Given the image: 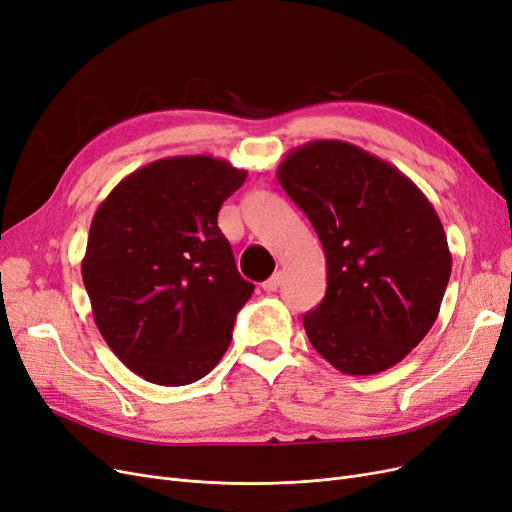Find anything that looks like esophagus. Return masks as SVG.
<instances>
[{
    "label": "esophagus",
    "mask_w": 512,
    "mask_h": 512,
    "mask_svg": "<svg viewBox=\"0 0 512 512\" xmlns=\"http://www.w3.org/2000/svg\"><path fill=\"white\" fill-rule=\"evenodd\" d=\"M280 282H282V272H274L266 282H263V291H268V293L276 291L280 287Z\"/></svg>",
    "instance_id": "esophagus-1"
}]
</instances>
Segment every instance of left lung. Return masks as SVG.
<instances>
[{
    "mask_svg": "<svg viewBox=\"0 0 512 512\" xmlns=\"http://www.w3.org/2000/svg\"><path fill=\"white\" fill-rule=\"evenodd\" d=\"M278 181L327 257V293L304 316L314 350L337 371L373 375L418 346L451 274L443 223L399 168L346 141H310Z\"/></svg>",
    "mask_w": 512,
    "mask_h": 512,
    "instance_id": "1",
    "label": "left lung"
}]
</instances>
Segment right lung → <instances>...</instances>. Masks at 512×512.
Instances as JSON below:
<instances>
[{
  "instance_id": "right-lung-1",
  "label": "right lung",
  "mask_w": 512,
  "mask_h": 512,
  "mask_svg": "<svg viewBox=\"0 0 512 512\" xmlns=\"http://www.w3.org/2000/svg\"><path fill=\"white\" fill-rule=\"evenodd\" d=\"M244 179L213 156L162 158L124 177L92 217L82 278L94 323L151 384L198 382L232 342L255 287L217 213Z\"/></svg>"
}]
</instances>
